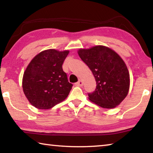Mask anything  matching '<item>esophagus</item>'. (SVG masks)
I'll list each match as a JSON object with an SVG mask.
<instances>
[{"mask_svg": "<svg viewBox=\"0 0 153 153\" xmlns=\"http://www.w3.org/2000/svg\"><path fill=\"white\" fill-rule=\"evenodd\" d=\"M76 85L77 86H82L83 85V82L82 81V80H79L78 82L76 83Z\"/></svg>", "mask_w": 153, "mask_h": 153, "instance_id": "34e87169", "label": "esophagus"}]
</instances>
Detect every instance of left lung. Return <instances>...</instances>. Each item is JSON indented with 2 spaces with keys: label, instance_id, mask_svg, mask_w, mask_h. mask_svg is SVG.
Here are the masks:
<instances>
[{
  "label": "left lung",
  "instance_id": "1",
  "mask_svg": "<svg viewBox=\"0 0 153 153\" xmlns=\"http://www.w3.org/2000/svg\"><path fill=\"white\" fill-rule=\"evenodd\" d=\"M80 58L93 73L96 88L89 99L104 108H114L126 98L130 76L122 58L110 48L98 45L78 51Z\"/></svg>",
  "mask_w": 153,
  "mask_h": 153
}]
</instances>
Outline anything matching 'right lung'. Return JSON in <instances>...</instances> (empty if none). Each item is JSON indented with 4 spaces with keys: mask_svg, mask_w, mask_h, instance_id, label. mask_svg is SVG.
I'll return each mask as SVG.
<instances>
[{
    "mask_svg": "<svg viewBox=\"0 0 153 153\" xmlns=\"http://www.w3.org/2000/svg\"><path fill=\"white\" fill-rule=\"evenodd\" d=\"M69 51L48 49L33 58L23 78L27 98L38 109H49L67 98L73 84L62 69Z\"/></svg>",
    "mask_w": 153,
    "mask_h": 153,
    "instance_id": "right-lung-1",
    "label": "right lung"
}]
</instances>
